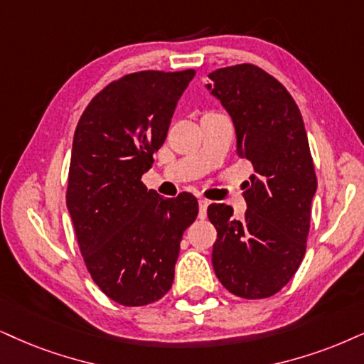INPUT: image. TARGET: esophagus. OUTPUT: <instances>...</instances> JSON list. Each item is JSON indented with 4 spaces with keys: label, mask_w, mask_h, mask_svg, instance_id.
Returning a JSON list of instances; mask_svg holds the SVG:
<instances>
[{
    "label": "esophagus",
    "mask_w": 364,
    "mask_h": 364,
    "mask_svg": "<svg viewBox=\"0 0 364 364\" xmlns=\"http://www.w3.org/2000/svg\"><path fill=\"white\" fill-rule=\"evenodd\" d=\"M208 205H210L208 200H203V198H200V200H198V206H200V218H206V210H208Z\"/></svg>",
    "instance_id": "obj_1"
}]
</instances>
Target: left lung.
Here are the masks:
<instances>
[{
  "instance_id": "obj_1",
  "label": "left lung",
  "mask_w": 364,
  "mask_h": 364,
  "mask_svg": "<svg viewBox=\"0 0 364 364\" xmlns=\"http://www.w3.org/2000/svg\"><path fill=\"white\" fill-rule=\"evenodd\" d=\"M205 87L232 117L238 158L255 174L245 181V218L225 203L208 206L216 242L211 264L220 282L245 299H265L294 277L306 254L317 190L301 110L285 87L262 68H218Z\"/></svg>"
}]
</instances>
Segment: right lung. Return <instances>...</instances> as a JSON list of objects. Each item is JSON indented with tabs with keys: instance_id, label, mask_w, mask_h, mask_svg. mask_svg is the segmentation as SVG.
Segmentation results:
<instances>
[{
	"instance_id": "right-lung-1",
	"label": "right lung",
	"mask_w": 364,
	"mask_h": 364,
	"mask_svg": "<svg viewBox=\"0 0 364 364\" xmlns=\"http://www.w3.org/2000/svg\"><path fill=\"white\" fill-rule=\"evenodd\" d=\"M195 70L137 72L100 90L73 136L67 208L85 265L105 296L146 306L171 289L190 193L161 198L142 185Z\"/></svg>"
}]
</instances>
